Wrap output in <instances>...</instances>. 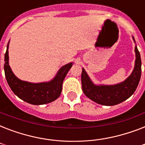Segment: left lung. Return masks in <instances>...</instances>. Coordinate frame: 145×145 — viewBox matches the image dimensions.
Wrapping results in <instances>:
<instances>
[{
    "label": "left lung",
    "instance_id": "obj_1",
    "mask_svg": "<svg viewBox=\"0 0 145 145\" xmlns=\"http://www.w3.org/2000/svg\"><path fill=\"white\" fill-rule=\"evenodd\" d=\"M135 43V38L133 37ZM135 67L130 76L123 82L115 85H95L83 68L81 75L82 89L85 95L99 105H116L129 99L135 93L142 74V61L137 46L135 47Z\"/></svg>",
    "mask_w": 145,
    "mask_h": 145
}]
</instances>
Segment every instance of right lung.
Segmentation results:
<instances>
[{
  "instance_id": "obj_1",
  "label": "right lung",
  "mask_w": 145,
  "mask_h": 145,
  "mask_svg": "<svg viewBox=\"0 0 145 145\" xmlns=\"http://www.w3.org/2000/svg\"><path fill=\"white\" fill-rule=\"evenodd\" d=\"M9 43L4 56V72L7 81L15 95L22 100L35 105L50 103L58 99L61 95L64 79L72 67L73 62L62 66L54 78L49 82L34 84L23 81L15 76L9 65Z\"/></svg>"
}]
</instances>
